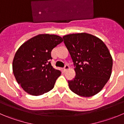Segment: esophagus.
Instances as JSON below:
<instances>
[{
  "label": "esophagus",
  "mask_w": 124,
  "mask_h": 124,
  "mask_svg": "<svg viewBox=\"0 0 124 124\" xmlns=\"http://www.w3.org/2000/svg\"><path fill=\"white\" fill-rule=\"evenodd\" d=\"M63 71H66L67 70H68V69H69V66L68 65H65L64 67H63Z\"/></svg>",
  "instance_id": "esophagus-1"
}]
</instances>
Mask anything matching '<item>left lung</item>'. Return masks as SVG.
I'll list each match as a JSON object with an SVG mask.
<instances>
[{"label": "left lung", "mask_w": 124, "mask_h": 124, "mask_svg": "<svg viewBox=\"0 0 124 124\" xmlns=\"http://www.w3.org/2000/svg\"><path fill=\"white\" fill-rule=\"evenodd\" d=\"M75 65V78L69 81L70 90L81 97L99 93L110 78L113 59L103 41L87 33L63 37Z\"/></svg>", "instance_id": "8db88e82"}]
</instances>
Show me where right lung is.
<instances>
[{"label":"right lung","mask_w":124,"mask_h":124,"mask_svg":"<svg viewBox=\"0 0 124 124\" xmlns=\"http://www.w3.org/2000/svg\"><path fill=\"white\" fill-rule=\"evenodd\" d=\"M62 41V38L56 35L39 34L17 50L13 61V72L25 92L38 96L53 89L61 72L51 65V53Z\"/></svg>","instance_id":"1"}]
</instances>
